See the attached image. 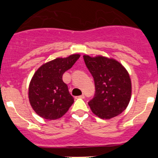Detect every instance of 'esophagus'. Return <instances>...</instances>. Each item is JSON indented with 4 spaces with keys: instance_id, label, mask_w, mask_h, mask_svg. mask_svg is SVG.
Listing matches in <instances>:
<instances>
[{
    "instance_id": "esophagus-1",
    "label": "esophagus",
    "mask_w": 158,
    "mask_h": 158,
    "mask_svg": "<svg viewBox=\"0 0 158 158\" xmlns=\"http://www.w3.org/2000/svg\"><path fill=\"white\" fill-rule=\"evenodd\" d=\"M78 98H85V95H79V96H78Z\"/></svg>"
}]
</instances>
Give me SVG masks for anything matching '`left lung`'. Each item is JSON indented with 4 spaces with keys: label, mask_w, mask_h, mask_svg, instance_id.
<instances>
[{
    "label": "left lung",
    "mask_w": 158,
    "mask_h": 158,
    "mask_svg": "<svg viewBox=\"0 0 158 158\" xmlns=\"http://www.w3.org/2000/svg\"><path fill=\"white\" fill-rule=\"evenodd\" d=\"M83 59L95 82V95L88 102L92 111L102 119L120 114L128 106L131 95L127 70L113 59L88 55H84Z\"/></svg>",
    "instance_id": "left-lung-1"
}]
</instances>
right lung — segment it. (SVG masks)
Listing matches in <instances>:
<instances>
[{"instance_id": "add662e5", "label": "right lung", "mask_w": 158, "mask_h": 158, "mask_svg": "<svg viewBox=\"0 0 158 158\" xmlns=\"http://www.w3.org/2000/svg\"><path fill=\"white\" fill-rule=\"evenodd\" d=\"M80 57L73 54L56 58L43 65L33 75L29 86V100L33 109L48 120L61 118L74 102L68 86L63 81V73Z\"/></svg>"}]
</instances>
